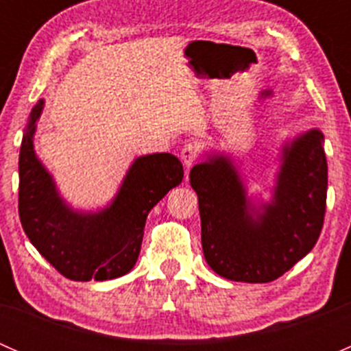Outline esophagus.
Instances as JSON below:
<instances>
[{"label": "esophagus", "instance_id": "34e87169", "mask_svg": "<svg viewBox=\"0 0 351 351\" xmlns=\"http://www.w3.org/2000/svg\"><path fill=\"white\" fill-rule=\"evenodd\" d=\"M180 158H182L183 166H185L186 169L192 168V166L195 165V161L198 158L197 144H193V143L185 144V146H183V149H182V153H180Z\"/></svg>", "mask_w": 351, "mask_h": 351}]
</instances>
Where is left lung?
Listing matches in <instances>:
<instances>
[{"instance_id":"1","label":"left lung","mask_w":351,"mask_h":351,"mask_svg":"<svg viewBox=\"0 0 351 351\" xmlns=\"http://www.w3.org/2000/svg\"><path fill=\"white\" fill-rule=\"evenodd\" d=\"M324 136L311 129L285 143L274 197L254 205L229 156L212 154L190 171L198 195L202 247L221 277L247 284L277 280L321 234L326 212Z\"/></svg>"}]
</instances>
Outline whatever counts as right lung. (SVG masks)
<instances>
[{"instance_id": "add662e5", "label": "right lung", "mask_w": 351, "mask_h": 351, "mask_svg": "<svg viewBox=\"0 0 351 351\" xmlns=\"http://www.w3.org/2000/svg\"><path fill=\"white\" fill-rule=\"evenodd\" d=\"M44 100L32 108L20 147L19 214L38 253L69 280H112L129 274L143 244L151 208L183 180L169 153L137 158L112 204L98 212L71 208L34 149L35 123Z\"/></svg>"}]
</instances>
